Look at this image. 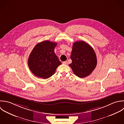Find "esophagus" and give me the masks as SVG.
Masks as SVG:
<instances>
[{
  "instance_id": "esophagus-1",
  "label": "esophagus",
  "mask_w": 124,
  "mask_h": 124,
  "mask_svg": "<svg viewBox=\"0 0 124 124\" xmlns=\"http://www.w3.org/2000/svg\"><path fill=\"white\" fill-rule=\"evenodd\" d=\"M62 63L63 64H65V65H67L68 64V62L67 61H64V62H63Z\"/></svg>"
}]
</instances>
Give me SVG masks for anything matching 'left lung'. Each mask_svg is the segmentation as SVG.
<instances>
[{"label": "left lung", "mask_w": 124, "mask_h": 124, "mask_svg": "<svg viewBox=\"0 0 124 124\" xmlns=\"http://www.w3.org/2000/svg\"><path fill=\"white\" fill-rule=\"evenodd\" d=\"M70 58L72 63L69 66L73 73L80 78L89 75L97 64L94 49L84 41H76L73 44Z\"/></svg>", "instance_id": "8db88e82"}]
</instances>
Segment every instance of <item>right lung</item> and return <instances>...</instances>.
I'll return each mask as SVG.
<instances>
[{
    "instance_id": "add662e5",
    "label": "right lung",
    "mask_w": 124,
    "mask_h": 124,
    "mask_svg": "<svg viewBox=\"0 0 124 124\" xmlns=\"http://www.w3.org/2000/svg\"><path fill=\"white\" fill-rule=\"evenodd\" d=\"M57 43L45 40L38 43L31 52L28 65L31 71L38 77L47 79L61 64L54 50Z\"/></svg>"
}]
</instances>
